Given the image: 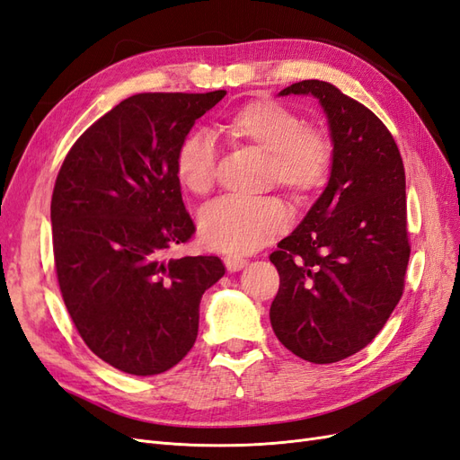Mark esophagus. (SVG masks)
<instances>
[{
  "mask_svg": "<svg viewBox=\"0 0 460 460\" xmlns=\"http://www.w3.org/2000/svg\"><path fill=\"white\" fill-rule=\"evenodd\" d=\"M225 264H226V269L230 270V272H238V270H242L245 264H247V261L245 259H242V257H232V255H228V257H225Z\"/></svg>",
  "mask_w": 460,
  "mask_h": 460,
  "instance_id": "34e87169",
  "label": "esophagus"
}]
</instances>
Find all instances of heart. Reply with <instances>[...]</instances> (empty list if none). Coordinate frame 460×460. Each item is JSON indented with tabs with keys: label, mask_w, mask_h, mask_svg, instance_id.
Listing matches in <instances>:
<instances>
[{
	"label": "heart",
	"mask_w": 460,
	"mask_h": 460,
	"mask_svg": "<svg viewBox=\"0 0 460 460\" xmlns=\"http://www.w3.org/2000/svg\"><path fill=\"white\" fill-rule=\"evenodd\" d=\"M226 128L269 155L270 176L297 198H307L326 182L333 151L328 137L305 128L296 113L269 100L243 105ZM217 171V146L205 132L188 134L176 151V174L191 193L211 190ZM289 228V213L274 198H220L199 215V235L207 247L222 253H253Z\"/></svg>",
	"instance_id": "heart-1"
}]
</instances>
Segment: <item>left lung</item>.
Instances as JSON below:
<instances>
[{"instance_id": "obj_1", "label": "left lung", "mask_w": 460, "mask_h": 460, "mask_svg": "<svg viewBox=\"0 0 460 460\" xmlns=\"http://www.w3.org/2000/svg\"><path fill=\"white\" fill-rule=\"evenodd\" d=\"M313 95L333 161L324 191L270 262L280 289L270 324L286 349L314 365L367 347L402 296L409 264L405 169L394 136L370 109L323 80L278 95Z\"/></svg>"}]
</instances>
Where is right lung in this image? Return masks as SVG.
Returning <instances> with one entry per match:
<instances>
[{"instance_id":"right-lung-1","label":"right lung","mask_w":460,"mask_h":460,"mask_svg":"<svg viewBox=\"0 0 460 460\" xmlns=\"http://www.w3.org/2000/svg\"><path fill=\"white\" fill-rule=\"evenodd\" d=\"M225 90L137 93L68 151L51 198L61 296L90 349L120 372L172 368L196 343L218 257L166 259L196 232L176 174V151Z\"/></svg>"}]
</instances>
